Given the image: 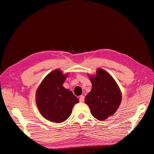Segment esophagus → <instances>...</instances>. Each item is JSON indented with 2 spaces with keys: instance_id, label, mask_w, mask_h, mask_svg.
<instances>
[{
  "instance_id": "esophagus-1",
  "label": "esophagus",
  "mask_w": 154,
  "mask_h": 154,
  "mask_svg": "<svg viewBox=\"0 0 154 154\" xmlns=\"http://www.w3.org/2000/svg\"><path fill=\"white\" fill-rule=\"evenodd\" d=\"M84 100H85V97L84 96H80V101L83 103V102H84Z\"/></svg>"
}]
</instances>
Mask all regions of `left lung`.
<instances>
[{
  "label": "left lung",
  "instance_id": "1",
  "mask_svg": "<svg viewBox=\"0 0 154 154\" xmlns=\"http://www.w3.org/2000/svg\"><path fill=\"white\" fill-rule=\"evenodd\" d=\"M88 77L92 87L85 102L96 119L105 120L118 109L122 99L121 90L110 74L101 68L95 75Z\"/></svg>",
  "mask_w": 154,
  "mask_h": 154
}]
</instances>
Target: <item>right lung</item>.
I'll return each mask as SVG.
<instances>
[{
  "mask_svg": "<svg viewBox=\"0 0 154 154\" xmlns=\"http://www.w3.org/2000/svg\"><path fill=\"white\" fill-rule=\"evenodd\" d=\"M68 75L55 69L44 78L36 90L37 107L42 116L50 122H65L71 115L74 105L79 102L78 97L63 86Z\"/></svg>",
  "mask_w": 154,
  "mask_h": 154,
  "instance_id": "1",
  "label": "right lung"
}]
</instances>
